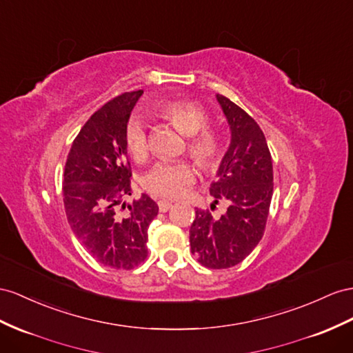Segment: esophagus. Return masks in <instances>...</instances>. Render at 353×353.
<instances>
[{
    "label": "esophagus",
    "mask_w": 353,
    "mask_h": 353,
    "mask_svg": "<svg viewBox=\"0 0 353 353\" xmlns=\"http://www.w3.org/2000/svg\"><path fill=\"white\" fill-rule=\"evenodd\" d=\"M158 207H159V212L165 213L171 209V207H173V204L168 203V201H158Z\"/></svg>",
    "instance_id": "esophagus-1"
}]
</instances>
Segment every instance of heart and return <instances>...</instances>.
I'll return each instance as SVG.
<instances>
[{"mask_svg": "<svg viewBox=\"0 0 353 353\" xmlns=\"http://www.w3.org/2000/svg\"><path fill=\"white\" fill-rule=\"evenodd\" d=\"M159 114L174 128L189 137L188 153L204 171L219 164L222 155L221 135L209 130L210 116L195 101L174 99L159 107ZM126 148L135 161H144L149 155V137L146 125L140 117H132L125 132ZM195 179V170L188 161L158 162L144 174L143 188L159 198H177Z\"/></svg>", "mask_w": 353, "mask_h": 353, "instance_id": "heart-1", "label": "heart"}]
</instances>
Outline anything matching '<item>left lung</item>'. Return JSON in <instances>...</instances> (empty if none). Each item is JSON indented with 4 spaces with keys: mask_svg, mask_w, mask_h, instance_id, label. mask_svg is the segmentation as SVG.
Instances as JSON below:
<instances>
[{
    "mask_svg": "<svg viewBox=\"0 0 353 353\" xmlns=\"http://www.w3.org/2000/svg\"><path fill=\"white\" fill-rule=\"evenodd\" d=\"M216 98L230 123L231 144L210 186L212 210L225 203L227 212L213 216L195 209L189 243L198 263L221 270L240 264L264 236L273 196V161L254 117L227 97Z\"/></svg>",
    "mask_w": 353,
    "mask_h": 353,
    "instance_id": "8db88e82",
    "label": "left lung"
}]
</instances>
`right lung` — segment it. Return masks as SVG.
Segmentation results:
<instances>
[{
	"label": "right lung",
	"mask_w": 353,
	"mask_h": 353,
	"mask_svg": "<svg viewBox=\"0 0 353 353\" xmlns=\"http://www.w3.org/2000/svg\"><path fill=\"white\" fill-rule=\"evenodd\" d=\"M143 90L125 92L89 117L71 144L64 170V207L77 240L99 264L132 270L148 256V230L158 204L146 194L125 209L131 195L126 123Z\"/></svg>",
	"instance_id": "1"
}]
</instances>
